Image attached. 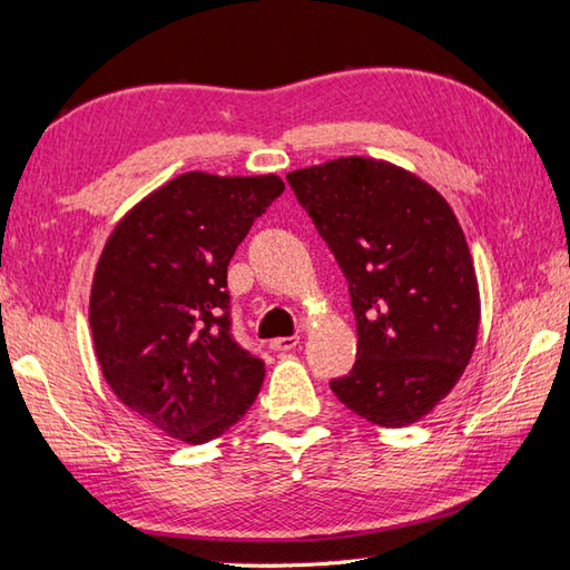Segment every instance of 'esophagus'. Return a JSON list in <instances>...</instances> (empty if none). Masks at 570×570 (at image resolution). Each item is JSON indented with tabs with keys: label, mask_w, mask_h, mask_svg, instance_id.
I'll return each mask as SVG.
<instances>
[{
	"label": "esophagus",
	"mask_w": 570,
	"mask_h": 570,
	"mask_svg": "<svg viewBox=\"0 0 570 570\" xmlns=\"http://www.w3.org/2000/svg\"><path fill=\"white\" fill-rule=\"evenodd\" d=\"M299 344V336H277V340L271 342L273 352H293Z\"/></svg>",
	"instance_id": "1"
}]
</instances>
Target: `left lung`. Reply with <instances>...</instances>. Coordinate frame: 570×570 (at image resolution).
Instances as JSON below:
<instances>
[{"label": "left lung", "mask_w": 570, "mask_h": 570, "mask_svg": "<svg viewBox=\"0 0 570 570\" xmlns=\"http://www.w3.org/2000/svg\"><path fill=\"white\" fill-rule=\"evenodd\" d=\"M287 181L350 283L356 362L334 396L381 428L421 421L478 346L480 285L458 216L386 159H330Z\"/></svg>", "instance_id": "left-lung-1"}]
</instances>
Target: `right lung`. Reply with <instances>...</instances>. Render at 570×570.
<instances>
[{
    "label": "right lung",
    "mask_w": 570,
    "mask_h": 570,
    "mask_svg": "<svg viewBox=\"0 0 570 570\" xmlns=\"http://www.w3.org/2000/svg\"><path fill=\"white\" fill-rule=\"evenodd\" d=\"M283 189L277 174H179L115 224L98 258L88 317L102 376L127 409L187 445L224 435L263 386V358L228 332L226 273Z\"/></svg>",
    "instance_id": "1"
}]
</instances>
